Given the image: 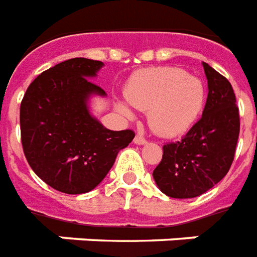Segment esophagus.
Wrapping results in <instances>:
<instances>
[{
	"instance_id": "34e87169",
	"label": "esophagus",
	"mask_w": 257,
	"mask_h": 257,
	"mask_svg": "<svg viewBox=\"0 0 257 257\" xmlns=\"http://www.w3.org/2000/svg\"><path fill=\"white\" fill-rule=\"evenodd\" d=\"M147 142V140L141 136H137L136 138H134V144H136V145H145Z\"/></svg>"
}]
</instances>
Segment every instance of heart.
<instances>
[{
    "instance_id": "1",
    "label": "heart",
    "mask_w": 257,
    "mask_h": 257,
    "mask_svg": "<svg viewBox=\"0 0 257 257\" xmlns=\"http://www.w3.org/2000/svg\"><path fill=\"white\" fill-rule=\"evenodd\" d=\"M127 101L148 112L153 133L164 138L182 136L197 120L205 104L203 80L175 67H153L140 71L126 87ZM123 117L133 120L134 110L124 101L116 102Z\"/></svg>"
}]
</instances>
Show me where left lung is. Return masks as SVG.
I'll use <instances>...</instances> for the list:
<instances>
[{
  "label": "left lung",
  "mask_w": 257,
  "mask_h": 257,
  "mask_svg": "<svg viewBox=\"0 0 257 257\" xmlns=\"http://www.w3.org/2000/svg\"><path fill=\"white\" fill-rule=\"evenodd\" d=\"M208 97L201 119L181 141L163 147L153 171L157 188L172 198H193L212 189L230 170L239 134L238 106L224 76L203 63Z\"/></svg>",
  "instance_id": "8db88e82"
}]
</instances>
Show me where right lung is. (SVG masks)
<instances>
[{"instance_id":"add662e5","label":"right lung","mask_w":257,"mask_h":257,"mask_svg":"<svg viewBox=\"0 0 257 257\" xmlns=\"http://www.w3.org/2000/svg\"><path fill=\"white\" fill-rule=\"evenodd\" d=\"M102 67L83 57L63 61L38 75L22 101L26 159L59 192L82 194L97 188L136 136L131 130L106 128L90 110L93 97H106L91 82Z\"/></svg>"}]
</instances>
